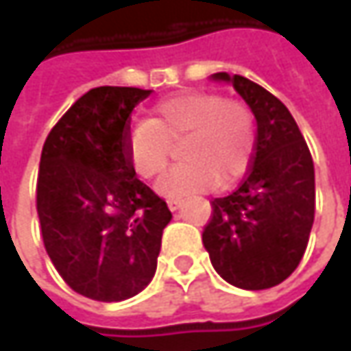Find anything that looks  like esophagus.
Instances as JSON below:
<instances>
[{
    "instance_id": "34e87169",
    "label": "esophagus",
    "mask_w": 351,
    "mask_h": 351,
    "mask_svg": "<svg viewBox=\"0 0 351 351\" xmlns=\"http://www.w3.org/2000/svg\"><path fill=\"white\" fill-rule=\"evenodd\" d=\"M166 203H168V207L171 210L180 209V205H182V199H166Z\"/></svg>"
}]
</instances>
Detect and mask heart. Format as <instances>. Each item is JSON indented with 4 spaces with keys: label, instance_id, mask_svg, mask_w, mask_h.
Here are the masks:
<instances>
[{
    "label": "heart",
    "instance_id": "obj_1",
    "mask_svg": "<svg viewBox=\"0 0 351 351\" xmlns=\"http://www.w3.org/2000/svg\"><path fill=\"white\" fill-rule=\"evenodd\" d=\"M183 141L182 164L168 169L156 191L180 197L234 182L248 168L256 121L246 103L224 99L215 91H180L156 101L148 121L128 128L123 142L130 169L150 180L168 164L169 144Z\"/></svg>",
    "mask_w": 351,
    "mask_h": 351
}]
</instances>
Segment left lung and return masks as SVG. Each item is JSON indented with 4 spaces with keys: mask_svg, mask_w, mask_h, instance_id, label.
Returning <instances> with one entry per match:
<instances>
[{
    "mask_svg": "<svg viewBox=\"0 0 351 351\" xmlns=\"http://www.w3.org/2000/svg\"><path fill=\"white\" fill-rule=\"evenodd\" d=\"M232 84L256 117L248 176L215 199L203 246L217 274L240 289L276 287L297 269L315 223V166L289 109L244 75H210Z\"/></svg>",
    "mask_w": 351,
    "mask_h": 351,
    "instance_id": "1",
    "label": "left lung"
}]
</instances>
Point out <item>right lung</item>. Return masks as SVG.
<instances>
[{
	"label": "right lung",
	"instance_id": "right-lung-1",
	"mask_svg": "<svg viewBox=\"0 0 351 351\" xmlns=\"http://www.w3.org/2000/svg\"><path fill=\"white\" fill-rule=\"evenodd\" d=\"M152 89H89L47 136L36 213L47 254L80 295L117 303L156 274L166 201L134 178L123 142L132 109Z\"/></svg>",
	"mask_w": 351,
	"mask_h": 351
}]
</instances>
